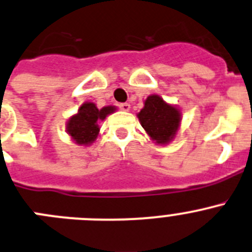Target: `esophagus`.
Segmentation results:
<instances>
[{
  "instance_id": "obj_1",
  "label": "esophagus",
  "mask_w": 252,
  "mask_h": 252,
  "mask_svg": "<svg viewBox=\"0 0 252 252\" xmlns=\"http://www.w3.org/2000/svg\"><path fill=\"white\" fill-rule=\"evenodd\" d=\"M119 108H121L122 111H124V112H128L129 109H130V104H129V103H121V104H119Z\"/></svg>"
}]
</instances>
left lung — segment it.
<instances>
[{"label": "left lung", "mask_w": 252, "mask_h": 252, "mask_svg": "<svg viewBox=\"0 0 252 252\" xmlns=\"http://www.w3.org/2000/svg\"><path fill=\"white\" fill-rule=\"evenodd\" d=\"M136 117L149 138L158 145L171 143L177 135L182 121L180 107L167 103L158 94H150Z\"/></svg>", "instance_id": "obj_1"}]
</instances>
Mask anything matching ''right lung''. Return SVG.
I'll return each mask as SVG.
<instances>
[{
  "instance_id": "add662e5",
  "label": "right lung",
  "mask_w": 252,
  "mask_h": 252,
  "mask_svg": "<svg viewBox=\"0 0 252 252\" xmlns=\"http://www.w3.org/2000/svg\"><path fill=\"white\" fill-rule=\"evenodd\" d=\"M116 111V106H106L99 109L94 102H84L77 113L67 119L66 133L77 145H91L99 135V122Z\"/></svg>"
}]
</instances>
